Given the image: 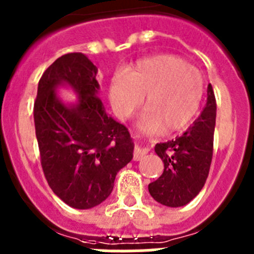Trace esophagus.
<instances>
[{"label":"esophagus","mask_w":254,"mask_h":254,"mask_svg":"<svg viewBox=\"0 0 254 254\" xmlns=\"http://www.w3.org/2000/svg\"><path fill=\"white\" fill-rule=\"evenodd\" d=\"M134 143H136V149L133 151V160L138 161L149 152V147H142V136L138 133L132 134Z\"/></svg>","instance_id":"34e87169"}]
</instances>
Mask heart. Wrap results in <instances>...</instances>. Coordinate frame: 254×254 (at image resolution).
Masks as SVG:
<instances>
[{
  "mask_svg": "<svg viewBox=\"0 0 254 254\" xmlns=\"http://www.w3.org/2000/svg\"><path fill=\"white\" fill-rule=\"evenodd\" d=\"M202 72L174 55L138 61L126 75L118 73L109 85V99L117 116L131 117L143 103L141 123L150 132L186 128L197 116L203 96Z\"/></svg>",
  "mask_w": 254,
  "mask_h": 254,
  "instance_id": "obj_1",
  "label": "heart"
}]
</instances>
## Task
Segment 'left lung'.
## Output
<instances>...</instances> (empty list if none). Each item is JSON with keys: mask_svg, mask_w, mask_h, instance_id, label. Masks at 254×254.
Returning a JSON list of instances; mask_svg holds the SVG:
<instances>
[{"mask_svg": "<svg viewBox=\"0 0 254 254\" xmlns=\"http://www.w3.org/2000/svg\"><path fill=\"white\" fill-rule=\"evenodd\" d=\"M215 122L216 100L208 84L207 103L193 125L176 140L155 146V152L164 163L163 174L149 185L155 201L168 207H181L199 193L212 160Z\"/></svg>", "mask_w": 254, "mask_h": 254, "instance_id": "8db88e82", "label": "left lung"}]
</instances>
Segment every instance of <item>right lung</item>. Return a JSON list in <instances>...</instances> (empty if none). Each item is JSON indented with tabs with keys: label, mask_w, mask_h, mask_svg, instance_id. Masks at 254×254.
Returning <instances> with one entry per match:
<instances>
[{
	"label": "right lung",
	"mask_w": 254,
	"mask_h": 254,
	"mask_svg": "<svg viewBox=\"0 0 254 254\" xmlns=\"http://www.w3.org/2000/svg\"><path fill=\"white\" fill-rule=\"evenodd\" d=\"M98 68L82 53H67L38 84L34 123L40 163L52 190L64 203L86 210L112 193L117 173L133 158L128 129L105 113L98 96ZM68 84L76 105L60 102L55 89Z\"/></svg>",
	"instance_id": "obj_1"
}]
</instances>
